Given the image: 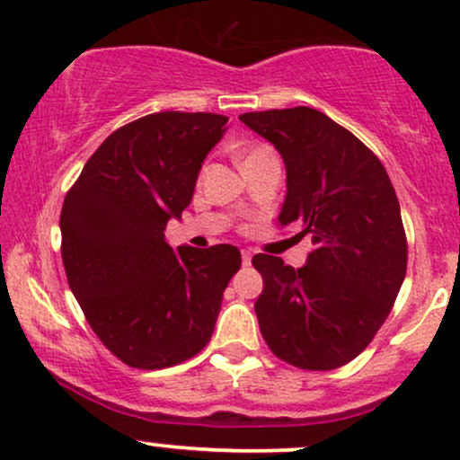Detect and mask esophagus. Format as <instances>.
I'll list each match as a JSON object with an SVG mask.
<instances>
[{"label": "esophagus", "mask_w": 460, "mask_h": 460, "mask_svg": "<svg viewBox=\"0 0 460 460\" xmlns=\"http://www.w3.org/2000/svg\"><path fill=\"white\" fill-rule=\"evenodd\" d=\"M251 260H252V251L251 248H244V251H242V261H244V266H248Z\"/></svg>", "instance_id": "1"}]
</instances>
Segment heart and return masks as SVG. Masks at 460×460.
<instances>
[{
    "label": "heart",
    "mask_w": 460,
    "mask_h": 460,
    "mask_svg": "<svg viewBox=\"0 0 460 460\" xmlns=\"http://www.w3.org/2000/svg\"><path fill=\"white\" fill-rule=\"evenodd\" d=\"M266 153H272L270 146H266V145L252 146V149L246 153V157H244V160H251V157H257V155H266Z\"/></svg>",
    "instance_id": "obj_1"
}]
</instances>
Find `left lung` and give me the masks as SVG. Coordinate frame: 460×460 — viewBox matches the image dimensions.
I'll return each mask as SVG.
<instances>
[{
	"instance_id": "obj_1",
	"label": "left lung",
	"mask_w": 460,
	"mask_h": 460,
	"mask_svg": "<svg viewBox=\"0 0 460 460\" xmlns=\"http://www.w3.org/2000/svg\"><path fill=\"white\" fill-rule=\"evenodd\" d=\"M272 142L288 172L279 223H296L314 251L294 270L252 257L263 279L255 303L270 350L300 369H335L366 350L406 274V235L387 171L372 151L314 108L240 116Z\"/></svg>"
}]
</instances>
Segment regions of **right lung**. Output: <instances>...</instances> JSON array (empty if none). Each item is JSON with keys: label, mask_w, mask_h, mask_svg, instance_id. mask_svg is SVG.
I'll return each mask as SVG.
<instances>
[{"label": "right lung", "mask_w": 460, "mask_h": 460, "mask_svg": "<svg viewBox=\"0 0 460 460\" xmlns=\"http://www.w3.org/2000/svg\"><path fill=\"white\" fill-rule=\"evenodd\" d=\"M226 116L157 112L103 140L65 197L62 263L91 329L120 361L162 369L208 346L235 246H177L164 231L192 200Z\"/></svg>", "instance_id": "right-lung-1"}]
</instances>
